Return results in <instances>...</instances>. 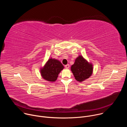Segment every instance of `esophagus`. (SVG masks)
Listing matches in <instances>:
<instances>
[{"label":"esophagus","mask_w":127,"mask_h":127,"mask_svg":"<svg viewBox=\"0 0 127 127\" xmlns=\"http://www.w3.org/2000/svg\"><path fill=\"white\" fill-rule=\"evenodd\" d=\"M69 64H67V65H66L65 66V68H66V69H68L69 68Z\"/></svg>","instance_id":"esophagus-1"}]
</instances>
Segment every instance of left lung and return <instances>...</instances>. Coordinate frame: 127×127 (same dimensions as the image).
<instances>
[{"label": "left lung", "mask_w": 127, "mask_h": 127, "mask_svg": "<svg viewBox=\"0 0 127 127\" xmlns=\"http://www.w3.org/2000/svg\"><path fill=\"white\" fill-rule=\"evenodd\" d=\"M93 65L88 62L82 55H79L74 64L71 66V70L75 79L79 82H83L92 76L93 73Z\"/></svg>", "instance_id": "obj_1"}]
</instances>
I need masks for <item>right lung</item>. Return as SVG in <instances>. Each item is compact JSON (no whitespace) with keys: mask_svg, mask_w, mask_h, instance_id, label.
I'll return each mask as SVG.
<instances>
[{"mask_svg":"<svg viewBox=\"0 0 127 127\" xmlns=\"http://www.w3.org/2000/svg\"><path fill=\"white\" fill-rule=\"evenodd\" d=\"M64 68L60 61L50 58L44 66L40 68V74L44 79L49 82H55Z\"/></svg>","mask_w":127,"mask_h":127,"instance_id":"add662e5","label":"right lung"}]
</instances>
